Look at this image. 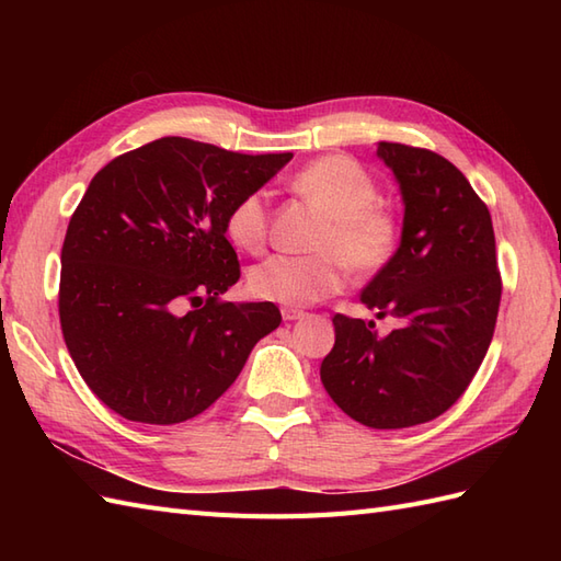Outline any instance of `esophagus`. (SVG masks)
I'll use <instances>...</instances> for the list:
<instances>
[{"label":"esophagus","mask_w":561,"mask_h":561,"mask_svg":"<svg viewBox=\"0 0 561 561\" xmlns=\"http://www.w3.org/2000/svg\"><path fill=\"white\" fill-rule=\"evenodd\" d=\"M304 316H306V313L299 311V308H287V306L282 308V318H284V320H301Z\"/></svg>","instance_id":"1"}]
</instances>
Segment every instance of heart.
Instances as JSON below:
<instances>
[{
  "label": "heart",
  "mask_w": 561,
  "mask_h": 561,
  "mask_svg": "<svg viewBox=\"0 0 561 561\" xmlns=\"http://www.w3.org/2000/svg\"><path fill=\"white\" fill-rule=\"evenodd\" d=\"M289 187L323 214L313 257L272 255L248 272V289L262 301L287 308L311 306L344 284V267L374 274L392 260L400 243V221L378 205V185L359 161L350 157L316 159L296 173ZM226 238L260 253L267 241V205L260 193L238 197L224 219Z\"/></svg>",
  "instance_id": "obj_1"
}]
</instances>
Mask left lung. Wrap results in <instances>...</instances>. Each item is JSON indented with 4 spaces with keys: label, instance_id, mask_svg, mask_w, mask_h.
I'll return each mask as SVG.
<instances>
[{
    "label": "left lung",
    "instance_id": "obj_1",
    "mask_svg": "<svg viewBox=\"0 0 561 561\" xmlns=\"http://www.w3.org/2000/svg\"><path fill=\"white\" fill-rule=\"evenodd\" d=\"M404 207L396 255L362 291L374 320L335 316V347L320 364L328 396L371 428H404L444 414L484 359L502 277L492 217L456 165L428 149L378 141Z\"/></svg>",
    "mask_w": 561,
    "mask_h": 561
}]
</instances>
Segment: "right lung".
I'll use <instances>...</instances> for the list:
<instances>
[{"label": "right lung", "mask_w": 561, "mask_h": 561, "mask_svg": "<svg viewBox=\"0 0 561 561\" xmlns=\"http://www.w3.org/2000/svg\"><path fill=\"white\" fill-rule=\"evenodd\" d=\"M291 157L161 137L93 175L67 226L59 323L81 378L113 412L193 420L279 328L270 301H219L241 277L224 219Z\"/></svg>", "instance_id": "add662e5"}]
</instances>
